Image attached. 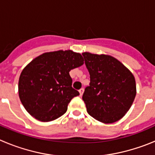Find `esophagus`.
Segmentation results:
<instances>
[{
  "mask_svg": "<svg viewBox=\"0 0 155 155\" xmlns=\"http://www.w3.org/2000/svg\"><path fill=\"white\" fill-rule=\"evenodd\" d=\"M79 93H80V95L81 96L82 94H83V93H84V88H81V89L79 90Z\"/></svg>",
  "mask_w": 155,
  "mask_h": 155,
  "instance_id": "1",
  "label": "esophagus"
}]
</instances>
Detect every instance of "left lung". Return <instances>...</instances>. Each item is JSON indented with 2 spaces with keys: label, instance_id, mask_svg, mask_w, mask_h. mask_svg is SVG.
<instances>
[{
  "label": "left lung",
  "instance_id": "8db88e82",
  "mask_svg": "<svg viewBox=\"0 0 155 155\" xmlns=\"http://www.w3.org/2000/svg\"><path fill=\"white\" fill-rule=\"evenodd\" d=\"M90 74L89 86L82 96L87 113L104 124H113L125 116L136 96L134 75L113 57L82 53Z\"/></svg>",
  "mask_w": 155,
  "mask_h": 155
}]
</instances>
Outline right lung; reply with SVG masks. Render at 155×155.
Here are the masks:
<instances>
[{
    "instance_id": "obj_1",
    "label": "right lung",
    "mask_w": 155,
    "mask_h": 155,
    "mask_svg": "<svg viewBox=\"0 0 155 155\" xmlns=\"http://www.w3.org/2000/svg\"><path fill=\"white\" fill-rule=\"evenodd\" d=\"M83 64L80 53L71 50L45 53L32 60L18 81L19 98L27 112L42 122L64 115L71 100L79 95L69 72Z\"/></svg>"
}]
</instances>
